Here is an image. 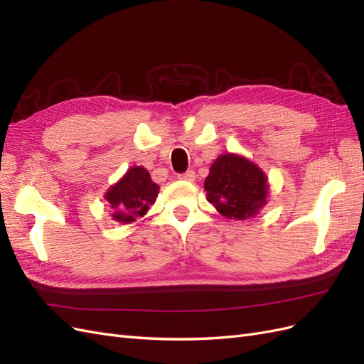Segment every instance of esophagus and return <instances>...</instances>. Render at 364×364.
<instances>
[{"instance_id": "esophagus-1", "label": "esophagus", "mask_w": 364, "mask_h": 364, "mask_svg": "<svg viewBox=\"0 0 364 364\" xmlns=\"http://www.w3.org/2000/svg\"><path fill=\"white\" fill-rule=\"evenodd\" d=\"M179 179L185 181V182H193L196 179V173L193 170H188L186 173L179 174Z\"/></svg>"}]
</instances>
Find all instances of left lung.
<instances>
[{
    "instance_id": "1",
    "label": "left lung",
    "mask_w": 364,
    "mask_h": 364,
    "mask_svg": "<svg viewBox=\"0 0 364 364\" xmlns=\"http://www.w3.org/2000/svg\"><path fill=\"white\" fill-rule=\"evenodd\" d=\"M269 186L266 173L237 153L220 155L205 179L206 200L230 220L255 217L267 205Z\"/></svg>"
}]
</instances>
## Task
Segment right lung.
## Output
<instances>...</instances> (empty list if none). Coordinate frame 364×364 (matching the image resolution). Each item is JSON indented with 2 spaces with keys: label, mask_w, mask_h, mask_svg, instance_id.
<instances>
[{
  "label": "right lung",
  "mask_w": 364,
  "mask_h": 364,
  "mask_svg": "<svg viewBox=\"0 0 364 364\" xmlns=\"http://www.w3.org/2000/svg\"><path fill=\"white\" fill-rule=\"evenodd\" d=\"M158 194L159 185L151 181L150 173L141 165H134L117 183L111 185L105 199L112 209L111 215L115 222L127 225L144 217L156 202Z\"/></svg>",
  "instance_id": "obj_1"
}]
</instances>
